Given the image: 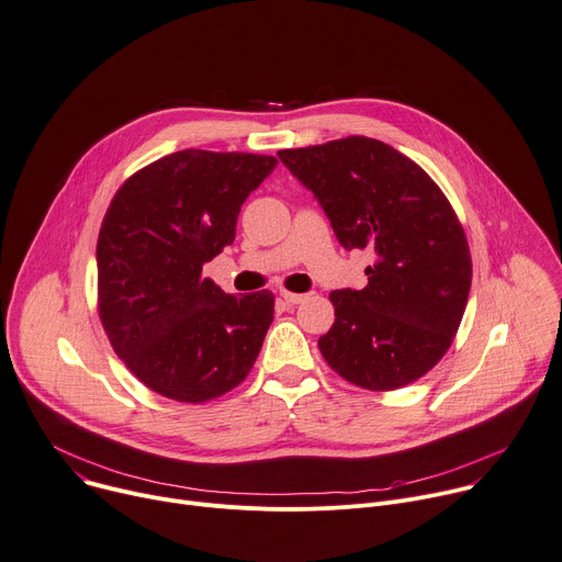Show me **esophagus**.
<instances>
[{
    "mask_svg": "<svg viewBox=\"0 0 562 562\" xmlns=\"http://www.w3.org/2000/svg\"><path fill=\"white\" fill-rule=\"evenodd\" d=\"M280 295L286 304H300V302L307 300V295H304V293H291V291H280Z\"/></svg>",
    "mask_w": 562,
    "mask_h": 562,
    "instance_id": "34e87169",
    "label": "esophagus"
}]
</instances>
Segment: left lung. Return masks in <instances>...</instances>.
<instances>
[{"label":"left lung","instance_id":"1","mask_svg":"<svg viewBox=\"0 0 562 562\" xmlns=\"http://www.w3.org/2000/svg\"><path fill=\"white\" fill-rule=\"evenodd\" d=\"M278 157L316 194L347 250L376 252L366 289L329 293L336 321L318 338L323 359L374 392L422 379L448 351L473 278L450 201L426 170L376 138L347 136Z\"/></svg>","mask_w":562,"mask_h":562}]
</instances>
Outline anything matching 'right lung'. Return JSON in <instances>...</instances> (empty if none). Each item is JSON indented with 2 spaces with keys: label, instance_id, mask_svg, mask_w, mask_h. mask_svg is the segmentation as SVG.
Listing matches in <instances>:
<instances>
[{
  "label": "right lung",
  "instance_id": "right-lung-1",
  "mask_svg": "<svg viewBox=\"0 0 562 562\" xmlns=\"http://www.w3.org/2000/svg\"><path fill=\"white\" fill-rule=\"evenodd\" d=\"M276 166L269 155L181 149L116 190L95 246L98 316L157 394L206 403L252 370L273 293L231 295L201 269L233 244L241 203Z\"/></svg>",
  "mask_w": 562,
  "mask_h": 562
}]
</instances>
